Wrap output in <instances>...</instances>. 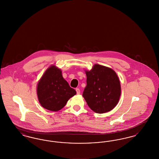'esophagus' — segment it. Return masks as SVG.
I'll list each match as a JSON object with an SVG mask.
<instances>
[{
  "mask_svg": "<svg viewBox=\"0 0 159 159\" xmlns=\"http://www.w3.org/2000/svg\"><path fill=\"white\" fill-rule=\"evenodd\" d=\"M76 92H77V94H80V89H79V88H76Z\"/></svg>",
  "mask_w": 159,
  "mask_h": 159,
  "instance_id": "esophagus-1",
  "label": "esophagus"
}]
</instances>
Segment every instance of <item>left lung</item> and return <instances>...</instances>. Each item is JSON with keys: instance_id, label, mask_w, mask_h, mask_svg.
Masks as SVG:
<instances>
[{"instance_id": "obj_1", "label": "left lung", "mask_w": 159, "mask_h": 159, "mask_svg": "<svg viewBox=\"0 0 159 159\" xmlns=\"http://www.w3.org/2000/svg\"><path fill=\"white\" fill-rule=\"evenodd\" d=\"M87 85L83 98L92 110L105 113L112 110L121 95L119 79L112 68L95 64L90 71L85 70Z\"/></svg>"}]
</instances>
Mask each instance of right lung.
Instances as JSON below:
<instances>
[{"label": "right lung", "mask_w": 159, "mask_h": 159, "mask_svg": "<svg viewBox=\"0 0 159 159\" xmlns=\"http://www.w3.org/2000/svg\"><path fill=\"white\" fill-rule=\"evenodd\" d=\"M76 94L63 78L62 71L54 65L47 68L37 85V95L40 105L46 109L58 111L68 99Z\"/></svg>", "instance_id": "obj_1"}]
</instances>
